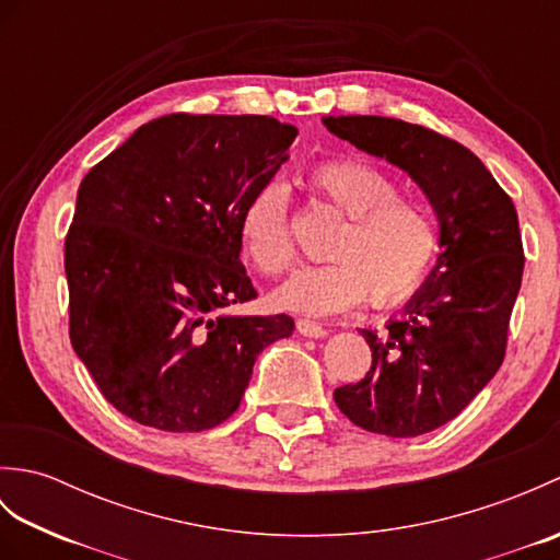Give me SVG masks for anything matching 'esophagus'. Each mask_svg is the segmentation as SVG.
I'll list each match as a JSON object with an SVG mask.
<instances>
[{"instance_id":"34e87169","label":"esophagus","mask_w":560,"mask_h":560,"mask_svg":"<svg viewBox=\"0 0 560 560\" xmlns=\"http://www.w3.org/2000/svg\"><path fill=\"white\" fill-rule=\"evenodd\" d=\"M295 329H299L303 337H311V339L327 337V329L323 325L311 323V319H299V323H295Z\"/></svg>"}]
</instances>
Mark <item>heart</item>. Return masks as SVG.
<instances>
[{"instance_id": "1", "label": "heart", "mask_w": 560, "mask_h": 560, "mask_svg": "<svg viewBox=\"0 0 560 560\" xmlns=\"http://www.w3.org/2000/svg\"><path fill=\"white\" fill-rule=\"evenodd\" d=\"M307 183L343 221L325 247L329 259L295 271L273 293V303L325 317L351 311L365 295L371 305L387 307L419 289L438 253L435 223L421 201L401 197L395 177L363 159L317 163ZM241 245L267 277L293 265L289 187L281 180L261 183L249 195L241 213Z\"/></svg>"}]
</instances>
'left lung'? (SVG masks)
Wrapping results in <instances>:
<instances>
[{"label":"left lung","mask_w":560,"mask_h":560,"mask_svg":"<svg viewBox=\"0 0 560 560\" xmlns=\"http://www.w3.org/2000/svg\"><path fill=\"white\" fill-rule=\"evenodd\" d=\"M331 135L407 171L440 221V247L421 291L383 331L361 329L373 365L335 401L363 431L416 438L489 385L505 359L525 249L513 199L459 141L395 117H323Z\"/></svg>","instance_id":"obj_1"}]
</instances>
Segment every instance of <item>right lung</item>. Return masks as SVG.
I'll use <instances>...</instances> for the list:
<instances>
[{
	"instance_id": "add662e5",
	"label": "right lung",
	"mask_w": 560,
	"mask_h": 560,
	"mask_svg": "<svg viewBox=\"0 0 560 560\" xmlns=\"http://www.w3.org/2000/svg\"><path fill=\"white\" fill-rule=\"evenodd\" d=\"M299 129L267 115L173 113L93 165L65 241L69 339L103 397L141 425L199 433L241 407L289 315H225L257 299L241 213Z\"/></svg>"
}]
</instances>
